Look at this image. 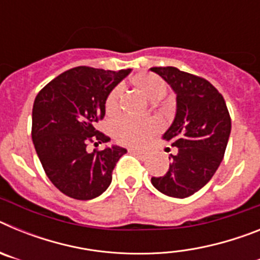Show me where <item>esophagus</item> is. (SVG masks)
<instances>
[{"instance_id": "esophagus-1", "label": "esophagus", "mask_w": 260, "mask_h": 260, "mask_svg": "<svg viewBox=\"0 0 260 260\" xmlns=\"http://www.w3.org/2000/svg\"><path fill=\"white\" fill-rule=\"evenodd\" d=\"M128 152H130V153H133V155H137V156H139V157H142V158H144V157H146V153H144L143 151L138 150V148H128Z\"/></svg>"}]
</instances>
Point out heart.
I'll return each mask as SVG.
<instances>
[{
	"label": "heart",
	"instance_id": "heart-1",
	"mask_svg": "<svg viewBox=\"0 0 260 260\" xmlns=\"http://www.w3.org/2000/svg\"><path fill=\"white\" fill-rule=\"evenodd\" d=\"M135 86L142 89L144 95L152 100L160 99L167 92V83L157 75L153 74H138L133 79ZM123 88L122 86H116L110 89L105 99V112L109 116H117L121 110L122 104ZM161 130V123L156 118L137 119L132 117H122L117 119L112 126L113 137L118 143L125 146L142 147L151 141L153 135Z\"/></svg>",
	"mask_w": 260,
	"mask_h": 260
}]
</instances>
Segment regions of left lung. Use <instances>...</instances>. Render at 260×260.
<instances>
[{
  "label": "left lung",
  "mask_w": 260,
  "mask_h": 260,
  "mask_svg": "<svg viewBox=\"0 0 260 260\" xmlns=\"http://www.w3.org/2000/svg\"><path fill=\"white\" fill-rule=\"evenodd\" d=\"M177 95V112L164 139L177 147L171 165L151 182L173 198H187L201 190L217 171L231 135L232 119L221 93L204 78L173 66L151 68Z\"/></svg>",
  "instance_id": "left-lung-1"
}]
</instances>
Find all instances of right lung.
<instances>
[{
  "mask_svg": "<svg viewBox=\"0 0 260 260\" xmlns=\"http://www.w3.org/2000/svg\"><path fill=\"white\" fill-rule=\"evenodd\" d=\"M77 66L59 74L38 93L32 108V141L45 174L70 198L89 201L105 191L112 172L126 153L118 146L87 152L88 143L110 138L95 127L105 116L110 89L130 73Z\"/></svg>",
  "mask_w": 260,
  "mask_h": 260,
  "instance_id": "obj_1",
  "label": "right lung"
}]
</instances>
